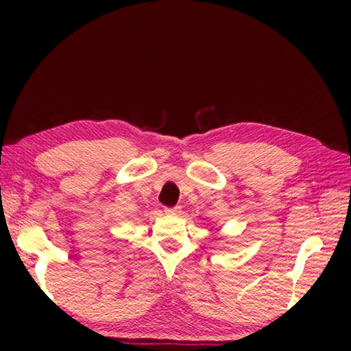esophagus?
I'll return each instance as SVG.
<instances>
[{"label": "esophagus", "instance_id": "esophagus-1", "mask_svg": "<svg viewBox=\"0 0 351 351\" xmlns=\"http://www.w3.org/2000/svg\"><path fill=\"white\" fill-rule=\"evenodd\" d=\"M164 212L167 213V215H178V213L181 212V207L176 206V207H165Z\"/></svg>", "mask_w": 351, "mask_h": 351}]
</instances>
